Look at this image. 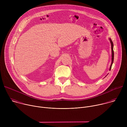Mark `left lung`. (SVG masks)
I'll use <instances>...</instances> for the list:
<instances>
[{"instance_id":"8db88e82","label":"left lung","mask_w":127,"mask_h":127,"mask_svg":"<svg viewBox=\"0 0 127 127\" xmlns=\"http://www.w3.org/2000/svg\"><path fill=\"white\" fill-rule=\"evenodd\" d=\"M109 40H110V41L111 42V48H112V63H111V66H110V70H111V68H112V64L114 62V50H113V47H114V44H113V43L111 40V38H109Z\"/></svg>"}]
</instances>
